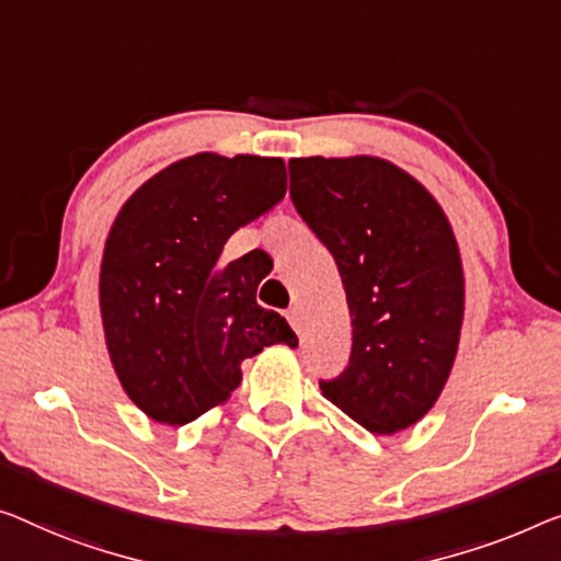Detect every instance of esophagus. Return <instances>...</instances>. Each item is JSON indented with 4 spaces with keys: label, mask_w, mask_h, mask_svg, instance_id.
I'll return each instance as SVG.
<instances>
[{
    "label": "esophagus",
    "mask_w": 561,
    "mask_h": 561,
    "mask_svg": "<svg viewBox=\"0 0 561 561\" xmlns=\"http://www.w3.org/2000/svg\"><path fill=\"white\" fill-rule=\"evenodd\" d=\"M287 320H289V324H291V328H295L297 332L302 330V314H299V307H297V305H291V307L287 309Z\"/></svg>",
    "instance_id": "34e87169"
}]
</instances>
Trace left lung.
<instances>
[{"label":"left lung","mask_w":561,"mask_h":561,"mask_svg":"<svg viewBox=\"0 0 561 561\" xmlns=\"http://www.w3.org/2000/svg\"><path fill=\"white\" fill-rule=\"evenodd\" d=\"M289 179L353 322L347 370L322 380V396L370 433L411 428L436 405L461 340L466 279L448 216L386 158H291Z\"/></svg>","instance_id":"left-lung-1"}]
</instances>
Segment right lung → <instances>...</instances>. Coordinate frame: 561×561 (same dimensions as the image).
Listing matches in <instances>:
<instances>
[{
  "label": "right lung",
  "instance_id": "add662e5",
  "mask_svg": "<svg viewBox=\"0 0 561 561\" xmlns=\"http://www.w3.org/2000/svg\"><path fill=\"white\" fill-rule=\"evenodd\" d=\"M284 194L282 158L196 153L115 216L100 262L105 345L125 396L156 423L196 421L231 398L247 357L297 345L287 320L256 305L249 254L221 262L231 233Z\"/></svg>",
  "mask_w": 561,
  "mask_h": 561
}]
</instances>
